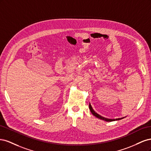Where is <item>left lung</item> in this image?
<instances>
[{"instance_id": "8db88e82", "label": "left lung", "mask_w": 151, "mask_h": 151, "mask_svg": "<svg viewBox=\"0 0 151 151\" xmlns=\"http://www.w3.org/2000/svg\"><path fill=\"white\" fill-rule=\"evenodd\" d=\"M89 109H90L91 113H93V115H94L95 116H96L97 118H99V119H101V120H105V121H106V122H113V121H115V120H121V119H122V118H117V119H108V118H104V117H103L101 115H98V113H96L93 110V109L92 106H91V104H89Z\"/></svg>"}]
</instances>
